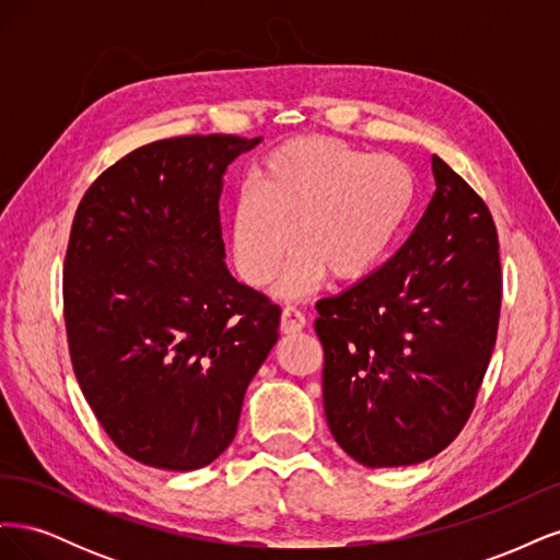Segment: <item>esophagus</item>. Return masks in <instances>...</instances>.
Here are the masks:
<instances>
[{
  "instance_id": "1",
  "label": "esophagus",
  "mask_w": 560,
  "mask_h": 560,
  "mask_svg": "<svg viewBox=\"0 0 560 560\" xmlns=\"http://www.w3.org/2000/svg\"><path fill=\"white\" fill-rule=\"evenodd\" d=\"M303 327H306V315H303L299 308L294 306H287L282 311V317H280V329L282 334H296L301 331Z\"/></svg>"
}]
</instances>
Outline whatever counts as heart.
Listing matches in <instances>:
<instances>
[{"instance_id": "b5f03b06", "label": "heart", "mask_w": 560, "mask_h": 560, "mask_svg": "<svg viewBox=\"0 0 560 560\" xmlns=\"http://www.w3.org/2000/svg\"><path fill=\"white\" fill-rule=\"evenodd\" d=\"M416 182L401 159L327 138L287 142L261 161L254 189L231 214L233 259L241 278L266 287L296 245L280 280L299 294L325 273L336 282L369 278L387 259L411 214Z\"/></svg>"}]
</instances>
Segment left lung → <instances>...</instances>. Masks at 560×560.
Here are the masks:
<instances>
[{
  "mask_svg": "<svg viewBox=\"0 0 560 560\" xmlns=\"http://www.w3.org/2000/svg\"><path fill=\"white\" fill-rule=\"evenodd\" d=\"M432 175L436 191L395 257L315 306L329 430L366 467L442 453L469 420L495 348L493 214L439 156Z\"/></svg>",
  "mask_w": 560,
  "mask_h": 560,
  "instance_id": "obj_1",
  "label": "left lung"
}]
</instances>
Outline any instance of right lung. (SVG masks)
I'll list each match as a JSON object with an SVG mask.
<instances>
[{"label": "right lung", "instance_id": "obj_1", "mask_svg": "<svg viewBox=\"0 0 560 560\" xmlns=\"http://www.w3.org/2000/svg\"><path fill=\"white\" fill-rule=\"evenodd\" d=\"M261 138L186 135L130 151L83 194L65 254L74 376L132 460L191 471L233 442L280 306L235 280L222 177Z\"/></svg>", "mask_w": 560, "mask_h": 560}]
</instances>
